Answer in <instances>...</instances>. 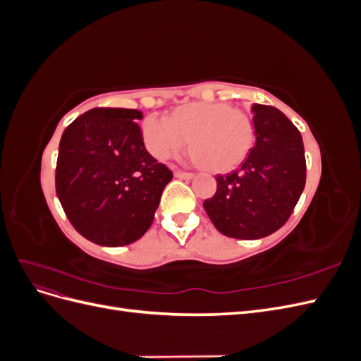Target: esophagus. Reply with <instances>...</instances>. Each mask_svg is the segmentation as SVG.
<instances>
[{
	"instance_id": "1",
	"label": "esophagus",
	"mask_w": 361,
	"mask_h": 361,
	"mask_svg": "<svg viewBox=\"0 0 361 361\" xmlns=\"http://www.w3.org/2000/svg\"><path fill=\"white\" fill-rule=\"evenodd\" d=\"M174 176L179 179H192L194 173H188V171H182V170H176L174 171Z\"/></svg>"
}]
</instances>
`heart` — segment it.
<instances>
[{"label":"heart","mask_w":361,"mask_h":361,"mask_svg":"<svg viewBox=\"0 0 361 361\" xmlns=\"http://www.w3.org/2000/svg\"><path fill=\"white\" fill-rule=\"evenodd\" d=\"M143 138L157 159L179 154L190 140L194 161L212 171H226L247 157L255 141V125L239 108L221 102H199L178 108L170 118L147 116Z\"/></svg>","instance_id":"1"}]
</instances>
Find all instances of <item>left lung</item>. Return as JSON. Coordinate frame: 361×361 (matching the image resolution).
Instances as JSON below:
<instances>
[{
	"instance_id": "obj_1",
	"label": "left lung",
	"mask_w": 361,
	"mask_h": 361,
	"mask_svg": "<svg viewBox=\"0 0 361 361\" xmlns=\"http://www.w3.org/2000/svg\"><path fill=\"white\" fill-rule=\"evenodd\" d=\"M256 145L238 170L216 176L203 207L218 232L236 239L264 238L285 224L305 185L300 130L280 110L253 105Z\"/></svg>"
}]
</instances>
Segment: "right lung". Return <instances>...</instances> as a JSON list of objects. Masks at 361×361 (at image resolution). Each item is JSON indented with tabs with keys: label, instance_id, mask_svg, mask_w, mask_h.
<instances>
[{
	"label": "right lung",
	"instance_id": "obj_1",
	"mask_svg": "<svg viewBox=\"0 0 361 361\" xmlns=\"http://www.w3.org/2000/svg\"><path fill=\"white\" fill-rule=\"evenodd\" d=\"M126 108H93L64 129L56 191L68 220L89 241L128 245L154 221L171 170L146 150L138 120Z\"/></svg>",
	"mask_w": 361,
	"mask_h": 361
}]
</instances>
